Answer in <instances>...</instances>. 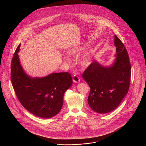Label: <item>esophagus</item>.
<instances>
[{
	"instance_id": "obj_1",
	"label": "esophagus",
	"mask_w": 146,
	"mask_h": 146,
	"mask_svg": "<svg viewBox=\"0 0 146 146\" xmlns=\"http://www.w3.org/2000/svg\"><path fill=\"white\" fill-rule=\"evenodd\" d=\"M73 82L76 83H78L80 82V78L76 74H74L73 76Z\"/></svg>"
}]
</instances>
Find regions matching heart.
I'll return each instance as SVG.
<instances>
[{"mask_svg":"<svg viewBox=\"0 0 146 146\" xmlns=\"http://www.w3.org/2000/svg\"><path fill=\"white\" fill-rule=\"evenodd\" d=\"M85 48V45L82 44L77 46L70 48L67 51V54L70 56L76 57L82 53ZM64 60H66V58L64 57ZM92 61V55L90 52H86L80 56L78 58V62L80 65L83 67H87L90 64Z\"/></svg>","mask_w":146,"mask_h":146,"instance_id":"obj_1","label":"heart"}]
</instances>
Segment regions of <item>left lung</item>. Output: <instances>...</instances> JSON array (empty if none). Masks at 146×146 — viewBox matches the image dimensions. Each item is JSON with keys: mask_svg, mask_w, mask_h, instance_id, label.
I'll use <instances>...</instances> for the list:
<instances>
[{"mask_svg": "<svg viewBox=\"0 0 146 146\" xmlns=\"http://www.w3.org/2000/svg\"><path fill=\"white\" fill-rule=\"evenodd\" d=\"M116 58L110 66L104 67L95 60L84 72L88 84V98L91 108L98 113L115 110L128 92L131 74L129 57L124 44L114 35Z\"/></svg>", "mask_w": 146, "mask_h": 146, "instance_id": "left-lung-1", "label": "left lung"}]
</instances>
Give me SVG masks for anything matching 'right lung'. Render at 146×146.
Here are the masks:
<instances>
[{"instance_id":"add662e5","label":"right lung","mask_w":146,"mask_h":146,"mask_svg":"<svg viewBox=\"0 0 146 146\" xmlns=\"http://www.w3.org/2000/svg\"><path fill=\"white\" fill-rule=\"evenodd\" d=\"M20 46L14 53L11 66V83L16 96L21 104L35 116L51 118L62 107L64 92L73 83L71 74L61 72L42 78L29 76L20 62Z\"/></svg>"}]
</instances>
